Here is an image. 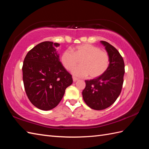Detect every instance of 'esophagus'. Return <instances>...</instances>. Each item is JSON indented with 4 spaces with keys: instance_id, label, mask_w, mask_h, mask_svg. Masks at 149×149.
Instances as JSON below:
<instances>
[{
    "instance_id": "34e87169",
    "label": "esophagus",
    "mask_w": 149,
    "mask_h": 149,
    "mask_svg": "<svg viewBox=\"0 0 149 149\" xmlns=\"http://www.w3.org/2000/svg\"><path fill=\"white\" fill-rule=\"evenodd\" d=\"M78 80H79V79H77L76 77H73V81H74V82H76Z\"/></svg>"
}]
</instances>
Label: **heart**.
Masks as SVG:
<instances>
[{
  "mask_svg": "<svg viewBox=\"0 0 149 149\" xmlns=\"http://www.w3.org/2000/svg\"><path fill=\"white\" fill-rule=\"evenodd\" d=\"M80 65L73 69L72 74L77 77L93 79L100 76L109 67V55L105 50L89 43L77 45L72 50L66 49L61 56V62L67 70L78 64Z\"/></svg>",
  "mask_w": 149,
  "mask_h": 149,
  "instance_id": "b5f03b06",
  "label": "heart"
}]
</instances>
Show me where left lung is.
<instances>
[{"label":"left lung","instance_id":"1","mask_svg":"<svg viewBox=\"0 0 149 149\" xmlns=\"http://www.w3.org/2000/svg\"><path fill=\"white\" fill-rule=\"evenodd\" d=\"M109 54L110 62L106 72L94 79L85 81L84 101L90 108L102 110L111 106L121 93L125 73L123 58L113 45L100 41Z\"/></svg>","mask_w":149,"mask_h":149}]
</instances>
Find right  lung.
<instances>
[{
    "label": "right lung",
    "mask_w": 149,
    "mask_h": 149,
    "mask_svg": "<svg viewBox=\"0 0 149 149\" xmlns=\"http://www.w3.org/2000/svg\"><path fill=\"white\" fill-rule=\"evenodd\" d=\"M58 43L43 42L30 50L24 59L22 72L28 99L40 109L58 105L66 88L73 83L72 75L59 61Z\"/></svg>",
    "instance_id": "obj_1"
}]
</instances>
